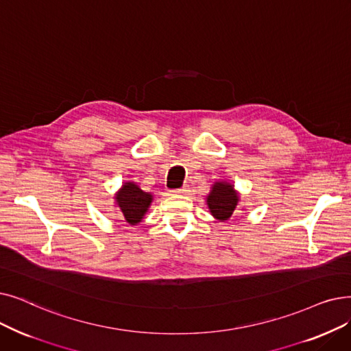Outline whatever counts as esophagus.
Returning <instances> with one entry per match:
<instances>
[{"mask_svg": "<svg viewBox=\"0 0 351 351\" xmlns=\"http://www.w3.org/2000/svg\"><path fill=\"white\" fill-rule=\"evenodd\" d=\"M189 192V186H182V188H179V189H172L171 191V193L172 195H182V193H188Z\"/></svg>", "mask_w": 351, "mask_h": 351, "instance_id": "1", "label": "esophagus"}]
</instances>
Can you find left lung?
Here are the masks:
<instances>
[{
    "label": "left lung",
    "mask_w": 351,
    "mask_h": 351,
    "mask_svg": "<svg viewBox=\"0 0 351 351\" xmlns=\"http://www.w3.org/2000/svg\"><path fill=\"white\" fill-rule=\"evenodd\" d=\"M206 202L213 217L219 221H226L231 218L235 210L238 195L232 185L225 184V182H218V184L213 185Z\"/></svg>",
    "instance_id": "obj_1"
}]
</instances>
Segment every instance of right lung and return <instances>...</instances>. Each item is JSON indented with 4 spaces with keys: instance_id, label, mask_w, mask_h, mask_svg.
Here are the masks:
<instances>
[{
    "instance_id": "1",
    "label": "right lung",
    "mask_w": 351,
    "mask_h": 351,
    "mask_svg": "<svg viewBox=\"0 0 351 351\" xmlns=\"http://www.w3.org/2000/svg\"><path fill=\"white\" fill-rule=\"evenodd\" d=\"M116 202L128 223H139L152 202V195L143 192L138 185L128 182L116 195Z\"/></svg>"
}]
</instances>
